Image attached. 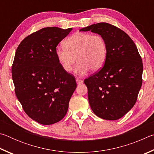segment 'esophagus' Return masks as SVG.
I'll return each mask as SVG.
<instances>
[{"mask_svg": "<svg viewBox=\"0 0 154 154\" xmlns=\"http://www.w3.org/2000/svg\"><path fill=\"white\" fill-rule=\"evenodd\" d=\"M75 81H76V83L78 85H81L83 83V80L79 79V78H76V79H75Z\"/></svg>", "mask_w": 154, "mask_h": 154, "instance_id": "obj_1", "label": "esophagus"}]
</instances>
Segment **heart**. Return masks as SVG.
<instances>
[{"mask_svg": "<svg viewBox=\"0 0 154 154\" xmlns=\"http://www.w3.org/2000/svg\"><path fill=\"white\" fill-rule=\"evenodd\" d=\"M65 47L55 48V55L65 71H72L75 60L79 61L74 72L85 75L91 69L97 71L103 66L107 57V45L99 35L89 33H75L64 42Z\"/></svg>", "mask_w": 154, "mask_h": 154, "instance_id": "b5f03b06", "label": "heart"}]
</instances>
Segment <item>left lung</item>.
I'll return each instance as SVG.
<instances>
[{"label":"left lung","instance_id":"1","mask_svg":"<svg viewBox=\"0 0 154 154\" xmlns=\"http://www.w3.org/2000/svg\"><path fill=\"white\" fill-rule=\"evenodd\" d=\"M80 31L100 35L107 45L103 67L84 81L91 109L103 119H119L135 104L142 85L143 63L136 45L127 34L107 23Z\"/></svg>","mask_w":154,"mask_h":154}]
</instances>
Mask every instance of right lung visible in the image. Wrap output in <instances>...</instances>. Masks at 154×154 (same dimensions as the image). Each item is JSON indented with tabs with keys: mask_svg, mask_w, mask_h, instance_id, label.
Returning <instances> with one entry per match:
<instances>
[{
	"mask_svg": "<svg viewBox=\"0 0 154 154\" xmlns=\"http://www.w3.org/2000/svg\"><path fill=\"white\" fill-rule=\"evenodd\" d=\"M72 28H45L24 38L12 66L15 92L24 112L41 125L63 119L76 88L75 78L62 68L57 46Z\"/></svg>",
	"mask_w": 154,
	"mask_h": 154,
	"instance_id": "add662e5",
	"label": "right lung"
}]
</instances>
